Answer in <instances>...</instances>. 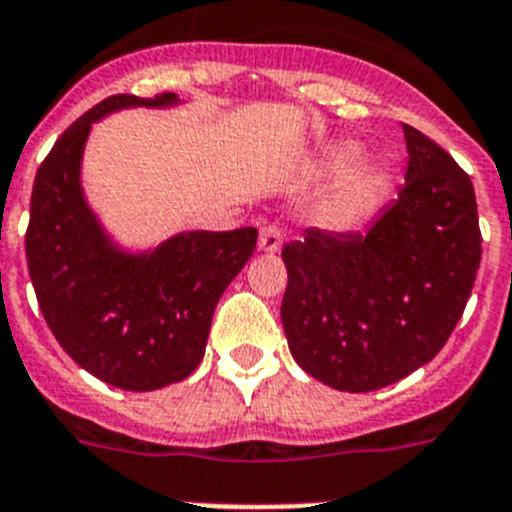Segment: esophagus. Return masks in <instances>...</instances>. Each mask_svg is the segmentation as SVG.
I'll return each mask as SVG.
<instances>
[{"instance_id": "obj_1", "label": "esophagus", "mask_w": 512, "mask_h": 512, "mask_svg": "<svg viewBox=\"0 0 512 512\" xmlns=\"http://www.w3.org/2000/svg\"><path fill=\"white\" fill-rule=\"evenodd\" d=\"M257 244H260L262 252H270V255H273V252L281 250L283 231L278 229V226H275V224L262 226V229H260V242H257Z\"/></svg>"}]
</instances>
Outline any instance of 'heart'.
I'll return each mask as SVG.
<instances>
[{"label":"heart","mask_w":512,"mask_h":512,"mask_svg":"<svg viewBox=\"0 0 512 512\" xmlns=\"http://www.w3.org/2000/svg\"><path fill=\"white\" fill-rule=\"evenodd\" d=\"M358 159H361V146H358V144H337L335 149L327 154V162H324V164H327V170L337 172V175H340V172H348L350 167L358 162ZM384 177H386L384 167H379V164H366L363 170H358L353 177H350L348 190H345V193H348L350 201L366 198L371 190L379 188L381 182H384Z\"/></svg>","instance_id":"1"}]
</instances>
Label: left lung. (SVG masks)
<instances>
[{"label": "left lung", "instance_id": "1", "mask_svg": "<svg viewBox=\"0 0 512 512\" xmlns=\"http://www.w3.org/2000/svg\"><path fill=\"white\" fill-rule=\"evenodd\" d=\"M407 180L366 231L306 229L283 247L293 361L340 391H376L441 353L482 260L477 198L446 149L402 126Z\"/></svg>", "mask_w": 512, "mask_h": 512}]
</instances>
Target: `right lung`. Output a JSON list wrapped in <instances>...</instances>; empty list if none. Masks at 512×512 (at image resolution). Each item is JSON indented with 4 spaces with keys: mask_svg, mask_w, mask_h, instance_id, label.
Masks as SVG:
<instances>
[{
    "mask_svg": "<svg viewBox=\"0 0 512 512\" xmlns=\"http://www.w3.org/2000/svg\"><path fill=\"white\" fill-rule=\"evenodd\" d=\"M175 92L113 95L71 123L35 175L25 234L30 281L61 348L126 391L188 379L206 353L213 309L255 252L257 229L180 231L154 250L115 244L82 190L84 144L105 115L170 108Z\"/></svg>",
    "mask_w": 512,
    "mask_h": 512,
    "instance_id": "obj_1",
    "label": "right lung"
}]
</instances>
